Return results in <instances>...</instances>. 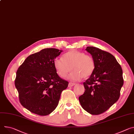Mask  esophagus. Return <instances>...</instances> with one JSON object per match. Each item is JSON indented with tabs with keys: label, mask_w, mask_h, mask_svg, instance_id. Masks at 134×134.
Listing matches in <instances>:
<instances>
[{
	"label": "esophagus",
	"mask_w": 134,
	"mask_h": 134,
	"mask_svg": "<svg viewBox=\"0 0 134 134\" xmlns=\"http://www.w3.org/2000/svg\"><path fill=\"white\" fill-rule=\"evenodd\" d=\"M75 84V83H74L69 82V84H68V87H72V86H74Z\"/></svg>",
	"instance_id": "obj_1"
}]
</instances>
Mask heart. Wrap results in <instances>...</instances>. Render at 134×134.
I'll return each instance as SVG.
<instances>
[{"instance_id":"heart-1","label":"heart","mask_w":134,"mask_h":134,"mask_svg":"<svg viewBox=\"0 0 134 134\" xmlns=\"http://www.w3.org/2000/svg\"><path fill=\"white\" fill-rule=\"evenodd\" d=\"M54 67L61 77H65L70 69L68 79L76 81L88 78L94 71L96 63L93 57L83 52L71 50L64 54L63 59L56 58L53 61Z\"/></svg>"}]
</instances>
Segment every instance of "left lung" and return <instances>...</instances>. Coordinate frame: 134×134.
Returning <instances> with one entry per match:
<instances>
[{
    "mask_svg": "<svg viewBox=\"0 0 134 134\" xmlns=\"http://www.w3.org/2000/svg\"><path fill=\"white\" fill-rule=\"evenodd\" d=\"M86 50L94 59L96 68L83 83L86 90L79 99L85 111L98 115L106 111L119 99L124 84L122 69L111 53L93 46H88Z\"/></svg>",
    "mask_w": 134,
    "mask_h": 134,
    "instance_id": "8db88e82",
    "label": "left lung"
}]
</instances>
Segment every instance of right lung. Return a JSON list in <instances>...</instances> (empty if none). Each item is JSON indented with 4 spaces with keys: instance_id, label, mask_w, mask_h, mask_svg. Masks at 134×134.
Here are the masks:
<instances>
[{
    "instance_id": "obj_1",
    "label": "right lung",
    "mask_w": 134,
    "mask_h": 134,
    "mask_svg": "<svg viewBox=\"0 0 134 134\" xmlns=\"http://www.w3.org/2000/svg\"><path fill=\"white\" fill-rule=\"evenodd\" d=\"M62 50L47 48L28 56L19 67L15 80L21 105L40 115L52 113L68 82L57 73L53 61Z\"/></svg>"
}]
</instances>
